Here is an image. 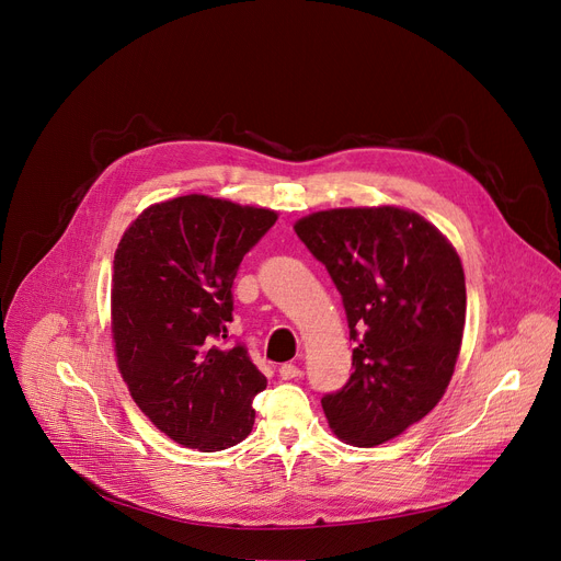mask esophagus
<instances>
[{
    "mask_svg": "<svg viewBox=\"0 0 561 561\" xmlns=\"http://www.w3.org/2000/svg\"><path fill=\"white\" fill-rule=\"evenodd\" d=\"M277 373H279L282 379H298V377H302V370L296 364H282Z\"/></svg>",
    "mask_w": 561,
    "mask_h": 561,
    "instance_id": "34e87169",
    "label": "esophagus"
}]
</instances>
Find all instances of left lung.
Here are the masks:
<instances>
[{
  "mask_svg": "<svg viewBox=\"0 0 561 561\" xmlns=\"http://www.w3.org/2000/svg\"><path fill=\"white\" fill-rule=\"evenodd\" d=\"M296 233L336 284L352 350L345 387L322 398L334 434L373 448L425 419L459 357L466 282L459 254L398 206L318 211Z\"/></svg>",
  "mask_w": 561,
  "mask_h": 561,
  "instance_id": "8db88e82",
  "label": "left lung"
}]
</instances>
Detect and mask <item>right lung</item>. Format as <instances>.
Here are the masks:
<instances>
[{"label":"right lung","mask_w":561,"mask_h":561,"mask_svg":"<svg viewBox=\"0 0 561 561\" xmlns=\"http://www.w3.org/2000/svg\"><path fill=\"white\" fill-rule=\"evenodd\" d=\"M277 220L271 209L209 195L152 204L117 243L111 330L134 402L184 448L218 453L252 432L265 377L227 339L231 284Z\"/></svg>","instance_id":"1"}]
</instances>
